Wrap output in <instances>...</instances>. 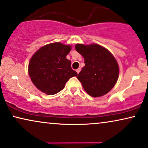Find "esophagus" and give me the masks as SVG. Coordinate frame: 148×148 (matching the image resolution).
<instances>
[{"instance_id":"obj_1","label":"esophagus","mask_w":148,"mask_h":148,"mask_svg":"<svg viewBox=\"0 0 148 148\" xmlns=\"http://www.w3.org/2000/svg\"><path fill=\"white\" fill-rule=\"evenodd\" d=\"M80 71H81V69H80V68H79V69H77L76 70V71H77V73L79 74V73Z\"/></svg>"}]
</instances>
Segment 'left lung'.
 I'll use <instances>...</instances> for the list:
<instances>
[{
  "instance_id": "8db88e82",
  "label": "left lung",
  "mask_w": 148,
  "mask_h": 148,
  "mask_svg": "<svg viewBox=\"0 0 148 148\" xmlns=\"http://www.w3.org/2000/svg\"><path fill=\"white\" fill-rule=\"evenodd\" d=\"M75 49L84 58L85 66L77 75L91 97L106 95L118 81L119 66L112 53L98 44H77Z\"/></svg>"
}]
</instances>
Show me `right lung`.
<instances>
[{
    "mask_svg": "<svg viewBox=\"0 0 148 148\" xmlns=\"http://www.w3.org/2000/svg\"><path fill=\"white\" fill-rule=\"evenodd\" d=\"M71 47L61 43H53L38 49L30 59L28 74L39 90L48 95L62 90L71 77L77 75L73 70L71 60L66 59Z\"/></svg>",
    "mask_w": 148,
    "mask_h": 148,
    "instance_id": "obj_1",
    "label": "right lung"
}]
</instances>
